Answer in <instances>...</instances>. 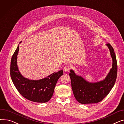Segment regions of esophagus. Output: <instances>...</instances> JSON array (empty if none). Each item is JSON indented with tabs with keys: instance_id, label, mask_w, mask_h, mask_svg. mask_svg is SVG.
<instances>
[{
	"instance_id": "34e87169",
	"label": "esophagus",
	"mask_w": 124,
	"mask_h": 124,
	"mask_svg": "<svg viewBox=\"0 0 124 124\" xmlns=\"http://www.w3.org/2000/svg\"><path fill=\"white\" fill-rule=\"evenodd\" d=\"M70 68H71L70 66H69V65H66L64 67L63 70L65 71V72H68L69 70L70 69Z\"/></svg>"
}]
</instances>
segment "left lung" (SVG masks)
Listing matches in <instances>:
<instances>
[{
  "label": "left lung",
  "mask_w": 124,
  "mask_h": 124,
  "mask_svg": "<svg viewBox=\"0 0 124 124\" xmlns=\"http://www.w3.org/2000/svg\"><path fill=\"white\" fill-rule=\"evenodd\" d=\"M112 59V68L106 77L99 81L91 82L81 75H77L72 69L69 76L71 87L76 100L82 104L95 103L101 101L108 94L115 83L117 75V63L113 48L109 44H106Z\"/></svg>",
  "instance_id": "1"
}]
</instances>
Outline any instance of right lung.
Here are the masks:
<instances>
[{"instance_id": "1", "label": "right lung", "mask_w": 124, "mask_h": 124, "mask_svg": "<svg viewBox=\"0 0 124 124\" xmlns=\"http://www.w3.org/2000/svg\"><path fill=\"white\" fill-rule=\"evenodd\" d=\"M22 41L19 43L21 44ZM19 44L12 55L10 63V76L18 92L24 98L35 102H47L53 96L58 79L63 74V70L54 72L43 79H29L24 77L19 71L17 55Z\"/></svg>"}]
</instances>
